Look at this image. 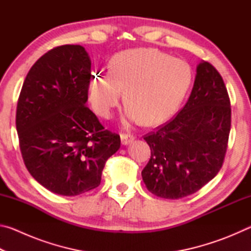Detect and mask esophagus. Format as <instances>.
<instances>
[{
    "mask_svg": "<svg viewBox=\"0 0 251 251\" xmlns=\"http://www.w3.org/2000/svg\"><path fill=\"white\" fill-rule=\"evenodd\" d=\"M135 139V137L133 135L130 134H122L121 135V141H122V145H128V144H130L131 142H133Z\"/></svg>",
    "mask_w": 251,
    "mask_h": 251,
    "instance_id": "obj_1",
    "label": "esophagus"
}]
</instances>
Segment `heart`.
<instances>
[{
	"label": "heart",
	"instance_id": "b5f03b06",
	"mask_svg": "<svg viewBox=\"0 0 251 251\" xmlns=\"http://www.w3.org/2000/svg\"><path fill=\"white\" fill-rule=\"evenodd\" d=\"M192 70L184 59L155 49H130L114 55L108 73H94L87 83L93 109L109 118L124 92L127 123L154 126L167 121L184 100Z\"/></svg>",
	"mask_w": 251,
	"mask_h": 251
}]
</instances>
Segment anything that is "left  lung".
<instances>
[{"instance_id":"1","label":"left lung","mask_w":251,"mask_h":251,"mask_svg":"<svg viewBox=\"0 0 251 251\" xmlns=\"http://www.w3.org/2000/svg\"><path fill=\"white\" fill-rule=\"evenodd\" d=\"M231 124V108L222 76L201 61L186 105L167 124L144 137L151 159L142 177L160 198L196 193L222 168Z\"/></svg>"}]
</instances>
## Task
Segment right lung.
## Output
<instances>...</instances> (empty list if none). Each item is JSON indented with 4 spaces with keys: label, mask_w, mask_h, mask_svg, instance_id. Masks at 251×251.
I'll return each instance as SVG.
<instances>
[{
    "label": "right lung",
    "mask_w": 251,
    "mask_h": 251,
    "mask_svg": "<svg viewBox=\"0 0 251 251\" xmlns=\"http://www.w3.org/2000/svg\"><path fill=\"white\" fill-rule=\"evenodd\" d=\"M90 55L80 45L49 50L26 75L16 108L25 166L54 194L77 196L100 184L106 160L121 147L86 107Z\"/></svg>",
    "instance_id": "1"
}]
</instances>
